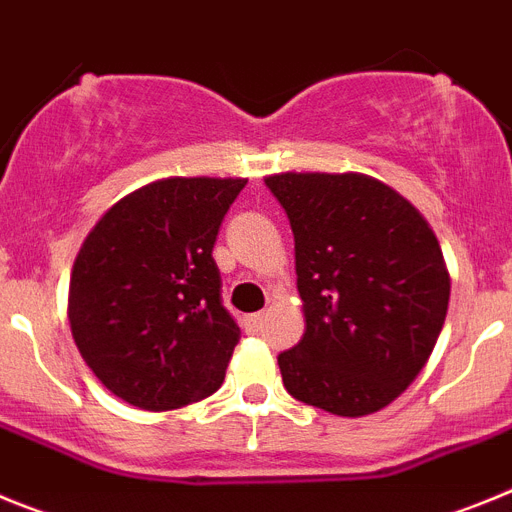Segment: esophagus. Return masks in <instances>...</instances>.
I'll return each mask as SVG.
<instances>
[{
    "mask_svg": "<svg viewBox=\"0 0 512 512\" xmlns=\"http://www.w3.org/2000/svg\"><path fill=\"white\" fill-rule=\"evenodd\" d=\"M261 325H264V312H253V315H246V318H243L246 333H259Z\"/></svg>",
    "mask_w": 512,
    "mask_h": 512,
    "instance_id": "obj_1",
    "label": "esophagus"
}]
</instances>
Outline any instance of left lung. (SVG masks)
Instances as JSON below:
<instances>
[{
  "label": "left lung",
  "mask_w": 512,
  "mask_h": 512,
  "mask_svg": "<svg viewBox=\"0 0 512 512\" xmlns=\"http://www.w3.org/2000/svg\"><path fill=\"white\" fill-rule=\"evenodd\" d=\"M295 233L305 333L279 354L295 400L341 418L377 413L420 374L451 279L428 220L374 176L287 171L264 179Z\"/></svg>",
  "instance_id": "obj_1"
}]
</instances>
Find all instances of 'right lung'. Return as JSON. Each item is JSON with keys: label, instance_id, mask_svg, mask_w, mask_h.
I'll use <instances>...</instances> for the list:
<instances>
[{"label": "right lung", "instance_id": "obj_1", "mask_svg": "<svg viewBox=\"0 0 512 512\" xmlns=\"http://www.w3.org/2000/svg\"><path fill=\"white\" fill-rule=\"evenodd\" d=\"M246 182L158 179L115 202L81 243L71 336L120 400L161 413L220 390L241 328L220 300L212 248Z\"/></svg>", "mask_w": 512, "mask_h": 512}]
</instances>
